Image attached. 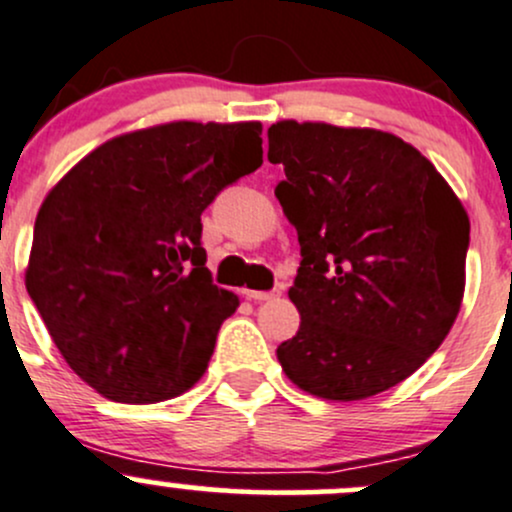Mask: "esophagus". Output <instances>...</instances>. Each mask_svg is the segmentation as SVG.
Masks as SVG:
<instances>
[{
  "label": "esophagus",
  "instance_id": "obj_1",
  "mask_svg": "<svg viewBox=\"0 0 512 512\" xmlns=\"http://www.w3.org/2000/svg\"><path fill=\"white\" fill-rule=\"evenodd\" d=\"M244 295L249 300H254V302H266V300H273V298H278V290H271V293H266V290H244Z\"/></svg>",
  "mask_w": 512,
  "mask_h": 512
}]
</instances>
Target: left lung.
Wrapping results in <instances>:
<instances>
[{"label":"left lung","instance_id":"1","mask_svg":"<svg viewBox=\"0 0 512 512\" xmlns=\"http://www.w3.org/2000/svg\"><path fill=\"white\" fill-rule=\"evenodd\" d=\"M276 197L298 229L290 300L300 329L278 346L285 376L315 398L364 400L398 386L439 349L466 285L469 214L400 136L283 119Z\"/></svg>","mask_w":512,"mask_h":512}]
</instances>
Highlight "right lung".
Wrapping results in <instances>:
<instances>
[{"instance_id":"obj_1","label":"right lung","mask_w":512,"mask_h":512,"mask_svg":"<svg viewBox=\"0 0 512 512\" xmlns=\"http://www.w3.org/2000/svg\"><path fill=\"white\" fill-rule=\"evenodd\" d=\"M261 122H168L104 141L38 210L26 290L68 366L114 403L178 398L239 298L212 285L200 214L263 163Z\"/></svg>"}]
</instances>
